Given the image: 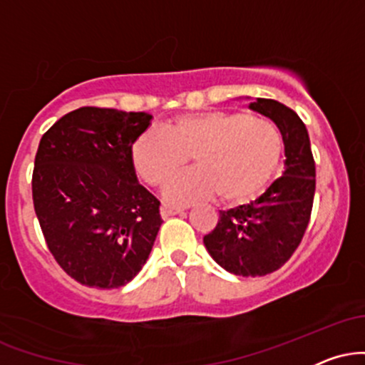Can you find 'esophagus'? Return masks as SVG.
Masks as SVG:
<instances>
[{"instance_id":"obj_1","label":"esophagus","mask_w":365,"mask_h":365,"mask_svg":"<svg viewBox=\"0 0 365 365\" xmlns=\"http://www.w3.org/2000/svg\"><path fill=\"white\" fill-rule=\"evenodd\" d=\"M159 212H161L163 217H170V216H175V215H180V212H183V209L168 206V204H163L161 209H159Z\"/></svg>"}]
</instances>
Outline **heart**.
<instances>
[{
	"instance_id": "obj_1",
	"label": "heart",
	"mask_w": 365,
	"mask_h": 365,
	"mask_svg": "<svg viewBox=\"0 0 365 365\" xmlns=\"http://www.w3.org/2000/svg\"><path fill=\"white\" fill-rule=\"evenodd\" d=\"M188 156L195 168L166 183L168 202L187 206L217 195L225 206H240L269 185L282 137L269 120L215 110L177 116L165 132L145 130L132 145L133 168L150 187L163 185Z\"/></svg>"
}]
</instances>
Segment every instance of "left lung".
Here are the masks:
<instances>
[{"mask_svg":"<svg viewBox=\"0 0 365 365\" xmlns=\"http://www.w3.org/2000/svg\"><path fill=\"white\" fill-rule=\"evenodd\" d=\"M249 108L278 127L284 171L259 199L220 211V221L204 237V245L230 273L264 276L279 269L302 242L316 192V165L307 128L295 111L264 98L254 99Z\"/></svg>","mask_w":365,"mask_h":365,"instance_id":"left-lung-1","label":"left lung"}]
</instances>
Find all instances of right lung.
I'll return each mask as SVG.
<instances>
[{
	"mask_svg": "<svg viewBox=\"0 0 365 365\" xmlns=\"http://www.w3.org/2000/svg\"><path fill=\"white\" fill-rule=\"evenodd\" d=\"M149 113L78 108L44 133L32 199L46 244L75 282L120 288L149 259L163 220L159 200L139 183L132 145Z\"/></svg>",
	"mask_w": 365,
	"mask_h": 365,
	"instance_id": "right-lung-1",
	"label": "right lung"
}]
</instances>
